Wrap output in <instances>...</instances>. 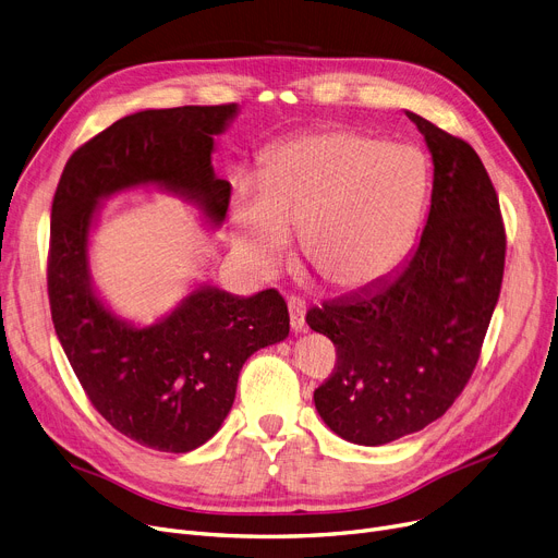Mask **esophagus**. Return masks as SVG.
Listing matches in <instances>:
<instances>
[{
  "label": "esophagus",
  "instance_id": "1",
  "mask_svg": "<svg viewBox=\"0 0 558 558\" xmlns=\"http://www.w3.org/2000/svg\"><path fill=\"white\" fill-rule=\"evenodd\" d=\"M287 305H289L291 330L303 332L305 330V301L301 296H289Z\"/></svg>",
  "mask_w": 558,
  "mask_h": 558
}]
</instances>
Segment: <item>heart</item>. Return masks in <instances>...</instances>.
Instances as JSON below:
<instances>
[{"mask_svg":"<svg viewBox=\"0 0 558 558\" xmlns=\"http://www.w3.org/2000/svg\"><path fill=\"white\" fill-rule=\"evenodd\" d=\"M429 196V162L416 146L353 129L289 142L242 187L234 240L264 271L287 262L291 234L303 232L314 274L335 289L383 282L412 246Z\"/></svg>","mask_w":558,"mask_h":558,"instance_id":"1","label":"heart"}]
</instances>
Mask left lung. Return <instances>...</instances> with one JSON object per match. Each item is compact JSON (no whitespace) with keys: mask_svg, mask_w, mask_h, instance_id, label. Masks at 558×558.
I'll list each match as a JSON object with an SVG mask.
<instances>
[{"mask_svg":"<svg viewBox=\"0 0 558 558\" xmlns=\"http://www.w3.org/2000/svg\"><path fill=\"white\" fill-rule=\"evenodd\" d=\"M434 160L432 205L404 267L360 294L307 310L337 348L314 391L326 425L357 446H385L441 418L471 379L500 299L507 230L477 151L407 112Z\"/></svg>","mask_w":558,"mask_h":558,"instance_id":"8db88e82","label":"left lung"}]
</instances>
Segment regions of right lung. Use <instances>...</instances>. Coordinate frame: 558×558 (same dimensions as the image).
Returning a JSON list of instances; mask_svg holds the SVG:
<instances>
[{"label":"right lung","instance_id":"1","mask_svg":"<svg viewBox=\"0 0 558 558\" xmlns=\"http://www.w3.org/2000/svg\"><path fill=\"white\" fill-rule=\"evenodd\" d=\"M234 112L221 104L129 114L70 156L51 203L47 294L58 341L97 412L160 452L183 454L217 434L244 362L289 335L287 303L278 289L240 299L203 287L160 324L126 326L90 287L87 230L99 198L144 183L194 198L221 223L230 183L210 154Z\"/></svg>","mask_w":558,"mask_h":558}]
</instances>
